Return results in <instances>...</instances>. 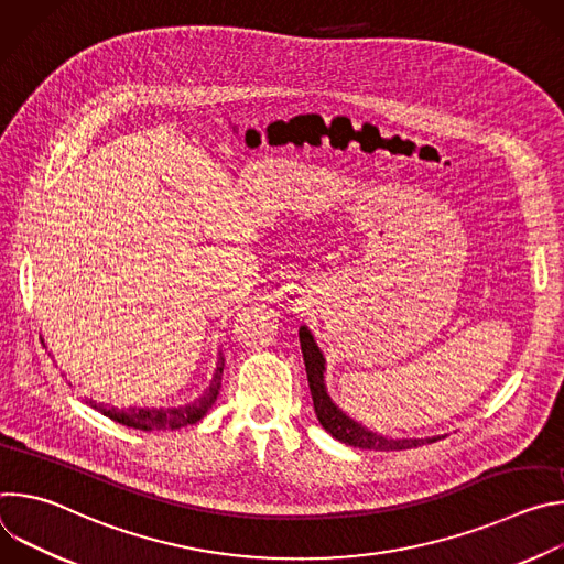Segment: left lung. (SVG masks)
Here are the masks:
<instances>
[{
	"label": "left lung",
	"instance_id": "1",
	"mask_svg": "<svg viewBox=\"0 0 564 564\" xmlns=\"http://www.w3.org/2000/svg\"><path fill=\"white\" fill-rule=\"evenodd\" d=\"M299 341H301V350H303V361H305V372H307V383H310V392H312V401H314L316 420L335 440H339L348 446L368 448V451H404V448H415V446L431 444V442L440 440V437L392 440V437L377 435V433L364 429L361 424H357L355 420H350L335 404L326 390V381H324L326 359H324V352L318 350L312 333L305 326L299 328Z\"/></svg>",
	"mask_w": 564,
	"mask_h": 564
}]
</instances>
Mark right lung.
Listing matches in <instances>:
<instances>
[{
  "mask_svg": "<svg viewBox=\"0 0 564 564\" xmlns=\"http://www.w3.org/2000/svg\"><path fill=\"white\" fill-rule=\"evenodd\" d=\"M223 366H225V359L220 357L218 366H216V372L212 377V383L205 388V392L198 399H194L192 404H187V406H178V409H127V411L122 409V411H118L113 406L94 404V401H89V404L96 411H100L105 417H109V420H113L122 426H129V429H138V431H176V429L196 424L214 406V401H216L218 390H220Z\"/></svg>",
  "mask_w": 564,
  "mask_h": 564,
  "instance_id": "right-lung-1",
  "label": "right lung"
}]
</instances>
